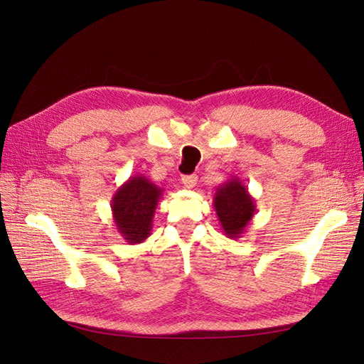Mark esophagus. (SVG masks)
Listing matches in <instances>:
<instances>
[{
	"label": "esophagus",
	"mask_w": 364,
	"mask_h": 364,
	"mask_svg": "<svg viewBox=\"0 0 364 364\" xmlns=\"http://www.w3.org/2000/svg\"><path fill=\"white\" fill-rule=\"evenodd\" d=\"M182 183L185 185V188H194L198 183V176L196 174L182 176Z\"/></svg>",
	"instance_id": "1"
}]
</instances>
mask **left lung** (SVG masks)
Returning a JSON list of instances; mask_svg holds the SVG:
<instances>
[{"label": "left lung", "mask_w": 364, "mask_h": 364, "mask_svg": "<svg viewBox=\"0 0 364 364\" xmlns=\"http://www.w3.org/2000/svg\"><path fill=\"white\" fill-rule=\"evenodd\" d=\"M213 205H215L220 227L230 239L241 237L256 213V203L249 188L236 176L219 185Z\"/></svg>", "instance_id": "8db88e82"}]
</instances>
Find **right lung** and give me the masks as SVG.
<instances>
[{
  "mask_svg": "<svg viewBox=\"0 0 364 364\" xmlns=\"http://www.w3.org/2000/svg\"><path fill=\"white\" fill-rule=\"evenodd\" d=\"M162 194V188L141 174L129 177L114 193L112 219L117 232L128 244H140L151 235L153 218Z\"/></svg>",
  "mask_w": 364,
  "mask_h": 364,
  "instance_id": "1",
  "label": "right lung"
}]
</instances>
